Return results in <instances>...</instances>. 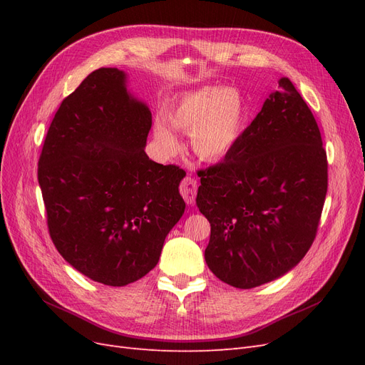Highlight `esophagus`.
<instances>
[{
  "label": "esophagus",
  "instance_id": "34e87169",
  "mask_svg": "<svg viewBox=\"0 0 365 365\" xmlns=\"http://www.w3.org/2000/svg\"><path fill=\"white\" fill-rule=\"evenodd\" d=\"M180 192L184 197V201L189 205H193L195 197H196V192H197L196 181L193 178H190V176H187V178H184L181 185H180Z\"/></svg>",
  "mask_w": 365,
  "mask_h": 365
}]
</instances>
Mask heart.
Returning a JSON list of instances; mask_svg holds the SVG:
<instances>
[{"label":"heart","mask_w":365,"mask_h":365,"mask_svg":"<svg viewBox=\"0 0 365 365\" xmlns=\"http://www.w3.org/2000/svg\"><path fill=\"white\" fill-rule=\"evenodd\" d=\"M242 118V98L233 88H202L184 96L169 114L170 125L190 134L196 157L205 161L222 158L235 145ZM153 137L164 152L173 153L180 148L175 130L157 121Z\"/></svg>","instance_id":"1"}]
</instances>
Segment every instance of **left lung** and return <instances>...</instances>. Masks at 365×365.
Returning a JSON list of instances; mask_svg holds the SVG:
<instances>
[{"label": "left lung", "instance_id": "obj_1", "mask_svg": "<svg viewBox=\"0 0 365 365\" xmlns=\"http://www.w3.org/2000/svg\"><path fill=\"white\" fill-rule=\"evenodd\" d=\"M197 175L196 205L212 227L204 256L219 280L251 289L306 256L327 193V157L311 109L288 77L224 161Z\"/></svg>", "mask_w": 365, "mask_h": 365}]
</instances>
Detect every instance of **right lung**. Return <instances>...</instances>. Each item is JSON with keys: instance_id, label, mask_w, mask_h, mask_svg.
<instances>
[{"instance_id": "obj_1", "label": "right lung", "mask_w": 365, "mask_h": 365, "mask_svg": "<svg viewBox=\"0 0 365 365\" xmlns=\"http://www.w3.org/2000/svg\"><path fill=\"white\" fill-rule=\"evenodd\" d=\"M149 106L128 74L98 68L63 98L48 128L38 181L54 247L74 269L125 286L155 268L181 219L185 172L146 155Z\"/></svg>"}]
</instances>
